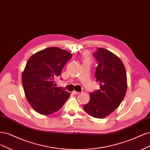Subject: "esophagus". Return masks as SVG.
<instances>
[{
    "label": "esophagus",
    "instance_id": "obj_1",
    "mask_svg": "<svg viewBox=\"0 0 150 150\" xmlns=\"http://www.w3.org/2000/svg\"><path fill=\"white\" fill-rule=\"evenodd\" d=\"M72 93H73L74 95H79L80 93V92H79V91H74L73 92H72Z\"/></svg>",
    "mask_w": 150,
    "mask_h": 150
}]
</instances>
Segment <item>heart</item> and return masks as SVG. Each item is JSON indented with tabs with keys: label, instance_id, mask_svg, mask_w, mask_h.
Instances as JSON below:
<instances>
[{
	"label": "heart",
	"instance_id": "obj_1",
	"mask_svg": "<svg viewBox=\"0 0 150 150\" xmlns=\"http://www.w3.org/2000/svg\"><path fill=\"white\" fill-rule=\"evenodd\" d=\"M83 58H84V59H85V60H87V59H88L89 57H88V55L87 54H85V55H84V56H83Z\"/></svg>",
	"mask_w": 150,
	"mask_h": 150
}]
</instances>
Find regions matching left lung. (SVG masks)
<instances>
[{"instance_id": "8db88e82", "label": "left lung", "mask_w": 150, "mask_h": 150, "mask_svg": "<svg viewBox=\"0 0 150 150\" xmlns=\"http://www.w3.org/2000/svg\"><path fill=\"white\" fill-rule=\"evenodd\" d=\"M93 56L98 62L95 81L100 89L91 92L83 109L90 116L103 118L112 113L122 102L127 89V73L119 58L102 48H96Z\"/></svg>"}]
</instances>
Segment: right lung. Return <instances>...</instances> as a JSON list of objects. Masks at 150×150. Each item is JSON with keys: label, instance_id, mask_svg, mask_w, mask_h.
Here are the masks:
<instances>
[{"label": "right lung", "instance_id": "right-lung-1", "mask_svg": "<svg viewBox=\"0 0 150 150\" xmlns=\"http://www.w3.org/2000/svg\"><path fill=\"white\" fill-rule=\"evenodd\" d=\"M71 57L68 51L49 47L37 52L28 59L22 76V85L28 101L38 113H54L69 98L70 93L63 87H56L54 80L60 76Z\"/></svg>", "mask_w": 150, "mask_h": 150}]
</instances>
